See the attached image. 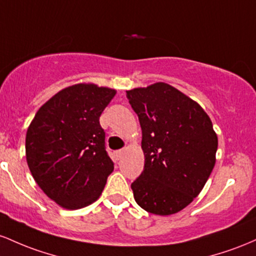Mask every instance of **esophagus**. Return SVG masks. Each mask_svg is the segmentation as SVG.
I'll use <instances>...</instances> for the list:
<instances>
[{
	"mask_svg": "<svg viewBox=\"0 0 256 256\" xmlns=\"http://www.w3.org/2000/svg\"><path fill=\"white\" fill-rule=\"evenodd\" d=\"M123 154H124V150H118V151H116V157L120 160V157H122Z\"/></svg>",
	"mask_w": 256,
	"mask_h": 256,
	"instance_id": "esophagus-1",
	"label": "esophagus"
}]
</instances>
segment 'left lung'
I'll return each instance as SVG.
<instances>
[{
  "label": "left lung",
  "instance_id": "8db88e82",
  "mask_svg": "<svg viewBox=\"0 0 256 256\" xmlns=\"http://www.w3.org/2000/svg\"><path fill=\"white\" fill-rule=\"evenodd\" d=\"M127 98L139 117L145 156L132 184L134 200L148 213H178L200 194L215 166L213 123L198 102L168 83L134 88Z\"/></svg>",
  "mask_w": 256,
  "mask_h": 256
}]
</instances>
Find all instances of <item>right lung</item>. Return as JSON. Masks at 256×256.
I'll return each instance as SVG.
<instances>
[{"label": "right lung", "instance_id": "1", "mask_svg": "<svg viewBox=\"0 0 256 256\" xmlns=\"http://www.w3.org/2000/svg\"><path fill=\"white\" fill-rule=\"evenodd\" d=\"M114 94L94 83L70 86L44 102L28 126V169L62 208L74 210L96 202L112 173L99 118Z\"/></svg>", "mask_w": 256, "mask_h": 256}]
</instances>
